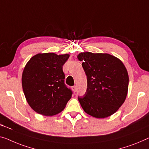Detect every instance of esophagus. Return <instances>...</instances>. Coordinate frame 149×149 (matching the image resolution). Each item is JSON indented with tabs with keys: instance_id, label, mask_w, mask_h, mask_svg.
Returning a JSON list of instances; mask_svg holds the SVG:
<instances>
[{
	"instance_id": "obj_1",
	"label": "esophagus",
	"mask_w": 149,
	"mask_h": 149,
	"mask_svg": "<svg viewBox=\"0 0 149 149\" xmlns=\"http://www.w3.org/2000/svg\"><path fill=\"white\" fill-rule=\"evenodd\" d=\"M72 90H73V91H74V92H76V91H77V87H76V86H73Z\"/></svg>"
}]
</instances>
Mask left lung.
Here are the masks:
<instances>
[{
  "mask_svg": "<svg viewBox=\"0 0 149 149\" xmlns=\"http://www.w3.org/2000/svg\"><path fill=\"white\" fill-rule=\"evenodd\" d=\"M77 59L87 76L88 88L78 100L84 112L97 118L114 114L123 105L128 89V72L120 59L108 53H80Z\"/></svg>",
  "mask_w": 149,
  "mask_h": 149,
  "instance_id": "8db88e82",
  "label": "left lung"
}]
</instances>
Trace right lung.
<instances>
[{"instance_id":"1","label":"right lung","mask_w":149,"mask_h":149,"mask_svg":"<svg viewBox=\"0 0 149 149\" xmlns=\"http://www.w3.org/2000/svg\"><path fill=\"white\" fill-rule=\"evenodd\" d=\"M70 55L38 53L26 63L22 86L26 101L38 114L53 116L65 108L72 92L64 84L63 65Z\"/></svg>"}]
</instances>
